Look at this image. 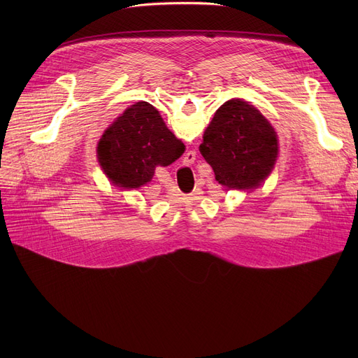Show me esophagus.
I'll return each mask as SVG.
<instances>
[{
    "instance_id": "34e87169",
    "label": "esophagus",
    "mask_w": 358,
    "mask_h": 358,
    "mask_svg": "<svg viewBox=\"0 0 358 358\" xmlns=\"http://www.w3.org/2000/svg\"><path fill=\"white\" fill-rule=\"evenodd\" d=\"M185 159L189 161V162H193L196 159V152H194V150H189V152L185 154Z\"/></svg>"
}]
</instances>
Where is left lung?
<instances>
[{"label":"left lung","instance_id":"left-lung-1","mask_svg":"<svg viewBox=\"0 0 358 358\" xmlns=\"http://www.w3.org/2000/svg\"><path fill=\"white\" fill-rule=\"evenodd\" d=\"M199 149L219 184L228 190H252L271 174L278 139L259 110L232 99L216 110Z\"/></svg>","mask_w":358,"mask_h":358}]
</instances>
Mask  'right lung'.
<instances>
[{
	"label": "right lung",
	"instance_id": "1",
	"mask_svg": "<svg viewBox=\"0 0 358 358\" xmlns=\"http://www.w3.org/2000/svg\"><path fill=\"white\" fill-rule=\"evenodd\" d=\"M184 149L159 111L152 104L138 101L107 127L97 157L113 184L131 190L152 180L158 165L166 166L178 159Z\"/></svg>",
	"mask_w": 358,
	"mask_h": 358
}]
</instances>
